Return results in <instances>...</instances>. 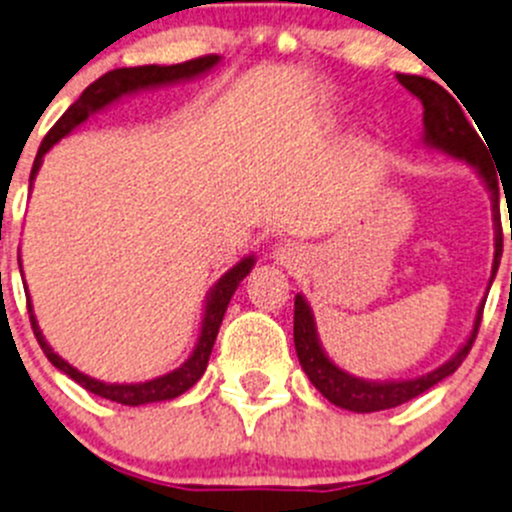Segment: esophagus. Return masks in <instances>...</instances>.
Here are the masks:
<instances>
[{
    "instance_id": "obj_1",
    "label": "esophagus",
    "mask_w": 512,
    "mask_h": 512,
    "mask_svg": "<svg viewBox=\"0 0 512 512\" xmlns=\"http://www.w3.org/2000/svg\"><path fill=\"white\" fill-rule=\"evenodd\" d=\"M299 257H302V250H299L294 242H282V245L275 247V260L280 262V265H292Z\"/></svg>"
}]
</instances>
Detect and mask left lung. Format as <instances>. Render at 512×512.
<instances>
[{"label":"left lung","instance_id":"obj_1","mask_svg":"<svg viewBox=\"0 0 512 512\" xmlns=\"http://www.w3.org/2000/svg\"><path fill=\"white\" fill-rule=\"evenodd\" d=\"M404 89H409L418 101L423 103V143L428 148L448 153L453 158H461L471 163L488 185L490 198H493V220H495V255H493V272H490V282L493 285L495 272H498L500 255H503V232H500V215H498V180L493 178V170L488 165V151H485L483 141L476 131H473L471 121L466 118L463 108L458 106L456 98L448 94L443 86L436 81L426 79V76H396ZM485 299L480 302L476 312V322H473V332L468 334L466 344L458 349L446 364L438 369L428 371V374L416 376V379H401V381H369L352 376L349 371L339 369L327 354H324L322 342L317 334V322H314L312 307L302 294L294 297V349H297V359L302 364L304 374L314 384V389L322 391L327 401L334 406L356 414H371V411L394 409V406L406 404V401L416 399L423 391L436 386L446 376H451L458 366L463 364L468 352H471L473 342L480 327V317H483Z\"/></svg>","mask_w":512,"mask_h":512}]
</instances>
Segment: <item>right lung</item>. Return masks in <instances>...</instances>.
<instances>
[{"instance_id": "right-lung-1", "label": "right lung", "mask_w": 512, "mask_h": 512, "mask_svg": "<svg viewBox=\"0 0 512 512\" xmlns=\"http://www.w3.org/2000/svg\"><path fill=\"white\" fill-rule=\"evenodd\" d=\"M220 64V56L218 54H210V56H200V59H190L183 61V64H173V66H133V69H116V71H108L103 74L101 79L94 81L84 94L79 96V101H74L69 106V111L54 123L46 138L41 141L39 153H36V160L32 165V175H29V183L36 178L41 168V160H44V153L49 151L51 146L61 141V138L69 136L76 126L86 121L91 113L101 111L106 108L108 103L118 101L121 96L128 94H138V91H146V89H158V86H168V84H178V81H190L195 76H203L208 74L210 69ZM255 267V255H247L237 262L235 267L225 272L213 287H210L208 297H205V312H203V322H200V337L198 344H195L193 354L178 366V369L168 371V374L156 376L151 381H141V384H106V381H98L94 376L84 374V371L74 369L69 361L61 359L54 349L49 347V342L44 339L41 334L39 324H36L34 317V309H32V299L27 297V307H29V319H32V329L36 334V342L39 347L44 349L46 359L56 366L59 371H64L69 379H74L76 384L84 386L86 391L91 394L101 396V399L108 401H116V404L123 406H143V404H153V401H170L175 396L185 394L200 376L205 374L208 369V359L210 352H213V344L215 337H218V329L223 324L225 317V309L230 304L232 294L235 289L240 287V282L250 275V270ZM29 292V289H27Z\"/></svg>"}]
</instances>
